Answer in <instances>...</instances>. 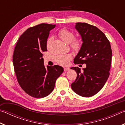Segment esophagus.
<instances>
[{"mask_svg":"<svg viewBox=\"0 0 125 125\" xmlns=\"http://www.w3.org/2000/svg\"><path fill=\"white\" fill-rule=\"evenodd\" d=\"M68 70H69V68H64V72H67Z\"/></svg>","mask_w":125,"mask_h":125,"instance_id":"34e87169","label":"esophagus"}]
</instances>
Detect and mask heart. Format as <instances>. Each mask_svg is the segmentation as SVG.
<instances>
[{"label":"heart","instance_id":"b5f03b06","mask_svg":"<svg viewBox=\"0 0 125 125\" xmlns=\"http://www.w3.org/2000/svg\"><path fill=\"white\" fill-rule=\"evenodd\" d=\"M58 35L61 38L63 41L67 43H71V47L74 50H78L80 46V42L78 40H74V34L72 31H69L67 29H62L58 31ZM52 41V38H48L47 43H46V47L47 49H49L51 43ZM72 56L70 53H65L61 55L57 56L55 58V60L58 64L63 65H65L68 63Z\"/></svg>","mask_w":125,"mask_h":125}]
</instances>
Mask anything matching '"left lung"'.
<instances>
[{
  "label": "left lung",
  "instance_id": "1",
  "mask_svg": "<svg viewBox=\"0 0 125 125\" xmlns=\"http://www.w3.org/2000/svg\"><path fill=\"white\" fill-rule=\"evenodd\" d=\"M75 29L81 37L82 44L74 63L85 64L86 67L82 72L78 67L71 68L77 73L71 88L80 96L90 97L103 88L109 78L112 57L110 43L95 26L77 22Z\"/></svg>",
  "mask_w": 125,
  "mask_h": 125
}]
</instances>
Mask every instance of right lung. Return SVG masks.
<instances>
[{"instance_id": "add662e5", "label": "right lung", "mask_w": 125, "mask_h": 125, "mask_svg": "<svg viewBox=\"0 0 125 125\" xmlns=\"http://www.w3.org/2000/svg\"><path fill=\"white\" fill-rule=\"evenodd\" d=\"M56 25L41 24L30 27L21 35L13 54V64L18 83L29 95L36 98L48 96L63 72L58 65L46 67L43 52L47 51L50 31Z\"/></svg>"}]
</instances>
